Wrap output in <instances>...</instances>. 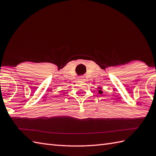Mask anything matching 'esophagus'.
Masks as SVG:
<instances>
[{"label": "esophagus", "mask_w": 156, "mask_h": 156, "mask_svg": "<svg viewBox=\"0 0 156 156\" xmlns=\"http://www.w3.org/2000/svg\"><path fill=\"white\" fill-rule=\"evenodd\" d=\"M79 80H83V77H82V76H80V77L79 78Z\"/></svg>", "instance_id": "34e87169"}]
</instances>
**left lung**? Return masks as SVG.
Wrapping results in <instances>:
<instances>
[{"label":"left lung","instance_id":"obj_1","mask_svg":"<svg viewBox=\"0 0 156 156\" xmlns=\"http://www.w3.org/2000/svg\"><path fill=\"white\" fill-rule=\"evenodd\" d=\"M99 91H100V92H99V93H102V92L101 91V90H99Z\"/></svg>","mask_w":156,"mask_h":156}]
</instances>
